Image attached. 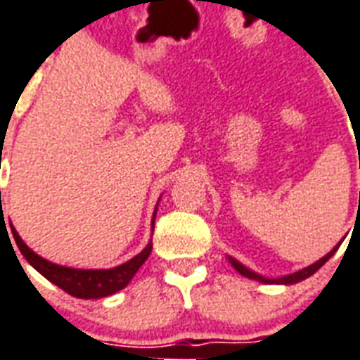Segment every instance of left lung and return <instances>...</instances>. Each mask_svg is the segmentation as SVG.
<instances>
[{"mask_svg": "<svg viewBox=\"0 0 360 360\" xmlns=\"http://www.w3.org/2000/svg\"><path fill=\"white\" fill-rule=\"evenodd\" d=\"M339 243L333 248V250L329 251L328 255H323L321 259H318L316 263H311V265H308V267L300 269V271H296V273H290V275H285V276H278V278H269V276H263L259 275V273H255V271H251V269H248L243 263H240L238 259L233 257H228V261L232 263V267L240 273V275L248 276V278H253V281H259V283H265V285H296V283H300V281H304V278H308V276H311L318 269L328 261L335 251H338Z\"/></svg>", "mask_w": 360, "mask_h": 360, "instance_id": "1", "label": "left lung"}]
</instances>
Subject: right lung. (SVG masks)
Wrapping results in <instances>:
<instances>
[{
  "label": "right lung",
  "instance_id": "obj_1",
  "mask_svg": "<svg viewBox=\"0 0 360 360\" xmlns=\"http://www.w3.org/2000/svg\"><path fill=\"white\" fill-rule=\"evenodd\" d=\"M155 210H158V206H155ZM154 218H152V230H154ZM11 232H13V238L17 241V248L22 253V257L29 261V265H32L40 275L46 276L50 283L60 286L68 294H72L75 298H87V300L89 298H105V296H110V294L122 290L132 281V276L136 275L138 269L144 265V261L150 257V253H152V241H150L138 255L128 259L127 263H122L119 267L72 269L64 267V265H56V263H52L49 259L40 257L39 253H34L21 240V236L17 233L13 226H11Z\"/></svg>",
  "mask_w": 360,
  "mask_h": 360
}]
</instances>
